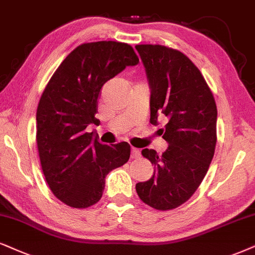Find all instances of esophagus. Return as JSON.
I'll return each mask as SVG.
<instances>
[{
    "label": "esophagus",
    "mask_w": 255,
    "mask_h": 255,
    "mask_svg": "<svg viewBox=\"0 0 255 255\" xmlns=\"http://www.w3.org/2000/svg\"><path fill=\"white\" fill-rule=\"evenodd\" d=\"M140 155H141L140 150L136 149V148L131 147V150H130V157H131V159H136V157H138Z\"/></svg>",
    "instance_id": "esophagus-1"
}]
</instances>
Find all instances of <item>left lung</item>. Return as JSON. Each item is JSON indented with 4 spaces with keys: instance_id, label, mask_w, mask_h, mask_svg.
<instances>
[{
    "instance_id": "8db88e82",
    "label": "left lung",
    "mask_w": 255,
    "mask_h": 255,
    "mask_svg": "<svg viewBox=\"0 0 255 255\" xmlns=\"http://www.w3.org/2000/svg\"><path fill=\"white\" fill-rule=\"evenodd\" d=\"M150 87V124L168 119L160 129L168 148L141 154L154 165L153 176L135 186L144 204L159 211L179 207L194 194L213 159L217 105L198 67L181 51L160 44L135 46Z\"/></svg>"
}]
</instances>
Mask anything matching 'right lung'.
I'll return each instance as SVG.
<instances>
[{
    "instance_id": "right-lung-1",
    "label": "right lung",
    "mask_w": 255,
    "mask_h": 255,
    "mask_svg": "<svg viewBox=\"0 0 255 255\" xmlns=\"http://www.w3.org/2000/svg\"><path fill=\"white\" fill-rule=\"evenodd\" d=\"M137 63L127 43H83L62 61L42 93L36 112L41 167L53 194L70 207L96 204L107 174L129 160L127 142L102 144L86 129L99 124L95 114L102 86Z\"/></svg>"
}]
</instances>
